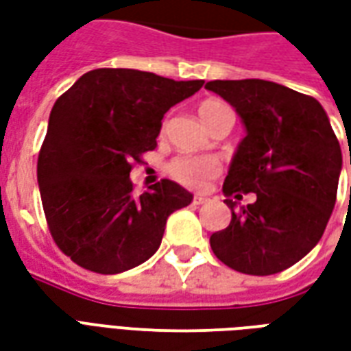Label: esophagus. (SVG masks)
<instances>
[{
  "mask_svg": "<svg viewBox=\"0 0 351 351\" xmlns=\"http://www.w3.org/2000/svg\"><path fill=\"white\" fill-rule=\"evenodd\" d=\"M206 201H208V197H205V195H193V205H205Z\"/></svg>",
  "mask_w": 351,
  "mask_h": 351,
  "instance_id": "esophagus-1",
  "label": "esophagus"
}]
</instances>
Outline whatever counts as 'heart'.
Segmentation results:
<instances>
[{
  "instance_id": "1",
  "label": "heart",
  "mask_w": 351,
  "mask_h": 351,
  "mask_svg": "<svg viewBox=\"0 0 351 351\" xmlns=\"http://www.w3.org/2000/svg\"><path fill=\"white\" fill-rule=\"evenodd\" d=\"M226 114H233V112L220 99H206L199 105V116L206 123L208 130H213L214 123ZM167 173L176 182L182 184L186 188L201 190L220 175L221 165L220 161L210 156H178L175 160L169 161Z\"/></svg>"
}]
</instances>
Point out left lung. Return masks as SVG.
<instances>
[{
	"label": "left lung",
	"mask_w": 351,
	"mask_h": 351,
	"mask_svg": "<svg viewBox=\"0 0 351 351\" xmlns=\"http://www.w3.org/2000/svg\"><path fill=\"white\" fill-rule=\"evenodd\" d=\"M205 88L228 101L246 128L223 182L231 221L210 235V248L244 274L286 271L319 243L331 218L339 138L324 107L291 88L261 79L210 80ZM250 191L256 203L235 213L234 199Z\"/></svg>",
	"instance_id": "1"
}]
</instances>
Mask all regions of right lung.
I'll return each instance as SVG.
<instances>
[{"label": "right lung", "instance_id": "right-lung-1", "mask_svg": "<svg viewBox=\"0 0 351 351\" xmlns=\"http://www.w3.org/2000/svg\"><path fill=\"white\" fill-rule=\"evenodd\" d=\"M203 84L137 69H93L58 97L37 182L50 235L75 263L118 274L160 248L167 218L193 195L167 178L135 195L131 167L158 146L163 114Z\"/></svg>", "mask_w": 351, "mask_h": 351}]
</instances>
